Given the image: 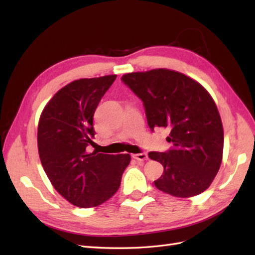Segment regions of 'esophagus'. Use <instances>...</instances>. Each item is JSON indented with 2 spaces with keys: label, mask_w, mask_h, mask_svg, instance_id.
I'll use <instances>...</instances> for the list:
<instances>
[{
  "label": "esophagus",
  "mask_w": 255,
  "mask_h": 255,
  "mask_svg": "<svg viewBox=\"0 0 255 255\" xmlns=\"http://www.w3.org/2000/svg\"><path fill=\"white\" fill-rule=\"evenodd\" d=\"M132 156H133V159H136L138 162H143L145 160H148V155H147V153H144V152L133 154Z\"/></svg>",
  "instance_id": "esophagus-1"
}]
</instances>
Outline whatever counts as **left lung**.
<instances>
[{
    "label": "left lung",
    "mask_w": 255,
    "mask_h": 255,
    "mask_svg": "<svg viewBox=\"0 0 255 255\" xmlns=\"http://www.w3.org/2000/svg\"><path fill=\"white\" fill-rule=\"evenodd\" d=\"M140 100L150 129L166 128L165 152H149L164 170L155 187L175 197H192L209 187L223 160L224 129L209 93L185 74L167 69L122 77Z\"/></svg>",
    "instance_id": "left-lung-1"
}]
</instances>
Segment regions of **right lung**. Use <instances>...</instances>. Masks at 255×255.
Segmentation results:
<instances>
[{
  "label": "right lung",
  "instance_id": "1",
  "mask_svg": "<svg viewBox=\"0 0 255 255\" xmlns=\"http://www.w3.org/2000/svg\"><path fill=\"white\" fill-rule=\"evenodd\" d=\"M117 75L69 83L46 105L38 124V151L56 191L81 208L96 207L121 186L129 154L89 152L94 143L93 116Z\"/></svg>",
  "mask_w": 255,
  "mask_h": 255
}]
</instances>
